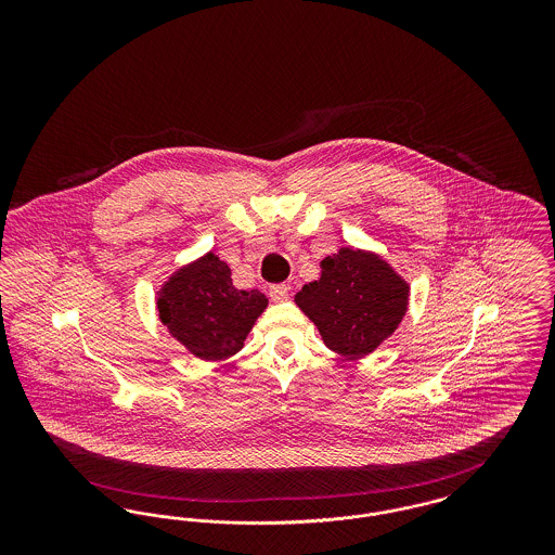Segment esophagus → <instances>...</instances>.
Masks as SVG:
<instances>
[{
    "label": "esophagus",
    "instance_id": "esophagus-1",
    "mask_svg": "<svg viewBox=\"0 0 555 555\" xmlns=\"http://www.w3.org/2000/svg\"><path fill=\"white\" fill-rule=\"evenodd\" d=\"M268 293H270L272 301H276V304H281V301H287V299H289V287H287V285H272Z\"/></svg>",
    "mask_w": 555,
    "mask_h": 555
}]
</instances>
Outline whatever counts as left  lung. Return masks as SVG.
I'll list each match as a JSON object with an SVG mask.
<instances>
[{
  "mask_svg": "<svg viewBox=\"0 0 555 555\" xmlns=\"http://www.w3.org/2000/svg\"><path fill=\"white\" fill-rule=\"evenodd\" d=\"M320 279L295 295L324 345L349 360L370 356L401 324L410 283L380 254L341 247L320 262Z\"/></svg>",
  "mask_w": 555,
  "mask_h": 555,
  "instance_id": "1",
  "label": "left lung"
}]
</instances>
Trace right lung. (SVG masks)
I'll use <instances>...</instances> for the list:
<instances>
[{"label": "right lung", "mask_w": 555, "mask_h": 555, "mask_svg": "<svg viewBox=\"0 0 555 555\" xmlns=\"http://www.w3.org/2000/svg\"><path fill=\"white\" fill-rule=\"evenodd\" d=\"M156 314L193 358L222 362L243 349L268 297L237 289L231 268L214 251L179 266L156 291Z\"/></svg>", "instance_id": "1"}]
</instances>
